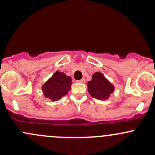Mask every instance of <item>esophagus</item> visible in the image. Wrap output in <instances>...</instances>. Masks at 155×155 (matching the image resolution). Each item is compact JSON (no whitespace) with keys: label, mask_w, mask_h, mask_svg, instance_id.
I'll use <instances>...</instances> for the list:
<instances>
[{"label":"esophagus","mask_w":155,"mask_h":155,"mask_svg":"<svg viewBox=\"0 0 155 155\" xmlns=\"http://www.w3.org/2000/svg\"><path fill=\"white\" fill-rule=\"evenodd\" d=\"M78 82L82 83V84H84V83L86 82V80H85V78H82V79L79 80V81H78Z\"/></svg>","instance_id":"obj_1"}]
</instances>
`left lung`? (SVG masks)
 <instances>
[{
  "mask_svg": "<svg viewBox=\"0 0 155 155\" xmlns=\"http://www.w3.org/2000/svg\"><path fill=\"white\" fill-rule=\"evenodd\" d=\"M88 91L92 97L99 100H106L114 91V86L103 74L96 72L92 75L91 81L88 82Z\"/></svg>",
  "mask_w": 155,
  "mask_h": 155,
  "instance_id": "left-lung-1",
  "label": "left lung"
}]
</instances>
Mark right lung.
I'll return each mask as SVG.
<instances>
[{"label": "right lung", "mask_w": 155, "mask_h": 155, "mask_svg": "<svg viewBox=\"0 0 155 155\" xmlns=\"http://www.w3.org/2000/svg\"><path fill=\"white\" fill-rule=\"evenodd\" d=\"M71 78L64 73L56 71L50 79L43 86L44 95L52 101H57L69 91L71 85Z\"/></svg>", "instance_id": "add662e5"}]
</instances>
